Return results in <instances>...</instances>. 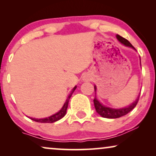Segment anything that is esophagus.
Segmentation results:
<instances>
[{"label":"esophagus","mask_w":156,"mask_h":156,"mask_svg":"<svg viewBox=\"0 0 156 156\" xmlns=\"http://www.w3.org/2000/svg\"><path fill=\"white\" fill-rule=\"evenodd\" d=\"M85 80H89V79H88V77L85 78Z\"/></svg>","instance_id":"34e87169"}]
</instances>
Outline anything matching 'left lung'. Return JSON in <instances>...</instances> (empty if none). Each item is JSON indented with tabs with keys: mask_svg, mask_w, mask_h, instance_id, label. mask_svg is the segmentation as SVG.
Here are the masks:
<instances>
[{
	"mask_svg": "<svg viewBox=\"0 0 156 156\" xmlns=\"http://www.w3.org/2000/svg\"><path fill=\"white\" fill-rule=\"evenodd\" d=\"M116 37L119 41L124 44V45L127 47H131V48H133L134 50H136V49L134 48V47L130 43L129 40L125 39L124 37H121V36L119 35H116ZM94 90L95 91L97 90V87H96V86H94ZM139 97L140 95H138V97H137V99H136V101H134L133 104H131L130 106L125 108H119V109L108 108V107H106L105 106H104L103 104H101L99 101H98L97 98H96V96L94 97V107H95L96 111H97V112L99 115H101L102 117H104V118H108V119H117V118H119V117L125 116V115L129 114L131 110H133V108L136 107V106L137 105L138 100H139Z\"/></svg>",
	"mask_w": 156,
	"mask_h": 156,
	"instance_id": "obj_1",
	"label": "left lung"
}]
</instances>
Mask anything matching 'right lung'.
<instances>
[{
  "label": "right lung",
  "instance_id": "1",
  "mask_svg": "<svg viewBox=\"0 0 156 156\" xmlns=\"http://www.w3.org/2000/svg\"><path fill=\"white\" fill-rule=\"evenodd\" d=\"M76 88V87H74V89H72V93L70 94V95L68 97L67 99L66 100V102L64 104V106L62 108V109L58 112L56 114L52 115V116H50L48 117V118H44V119H35V118H31V117H28L34 121H36V122H39V123H54L55 121L59 120L62 118H63L64 116H65L66 112H67V106H68V103H69V100L71 97V96L72 94V93L74 92V91L75 90V89Z\"/></svg>",
  "mask_w": 156,
  "mask_h": 156
}]
</instances>
